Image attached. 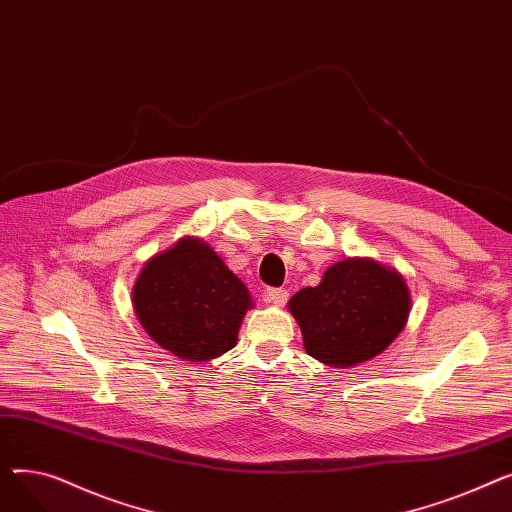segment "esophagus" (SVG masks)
Instances as JSON below:
<instances>
[{
    "instance_id": "esophagus-1",
    "label": "esophagus",
    "mask_w": 512,
    "mask_h": 512,
    "mask_svg": "<svg viewBox=\"0 0 512 512\" xmlns=\"http://www.w3.org/2000/svg\"><path fill=\"white\" fill-rule=\"evenodd\" d=\"M263 297H265V301L270 303V305L282 307L286 303V299H288V292L282 290V288H267Z\"/></svg>"
}]
</instances>
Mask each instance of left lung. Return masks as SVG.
I'll return each mask as SVG.
<instances>
[{"instance_id": "1", "label": "left lung", "mask_w": 512, "mask_h": 512, "mask_svg": "<svg viewBox=\"0 0 512 512\" xmlns=\"http://www.w3.org/2000/svg\"><path fill=\"white\" fill-rule=\"evenodd\" d=\"M307 355L346 369L384 353L405 330L411 290L396 267L371 257H348L330 265L317 286L288 301Z\"/></svg>"}]
</instances>
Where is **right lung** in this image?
<instances>
[{"label":"right lung","instance_id":"obj_1","mask_svg":"<svg viewBox=\"0 0 512 512\" xmlns=\"http://www.w3.org/2000/svg\"><path fill=\"white\" fill-rule=\"evenodd\" d=\"M132 309L157 346L180 361L203 363L234 348L253 299L211 245L184 236L143 265Z\"/></svg>","mask_w":512,"mask_h":512}]
</instances>
